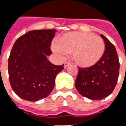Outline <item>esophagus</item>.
Wrapping results in <instances>:
<instances>
[{
  "mask_svg": "<svg viewBox=\"0 0 126 126\" xmlns=\"http://www.w3.org/2000/svg\"><path fill=\"white\" fill-rule=\"evenodd\" d=\"M70 63H69V62H65V63H64V68H67V67H68V66H69V65H70Z\"/></svg>",
  "mask_w": 126,
  "mask_h": 126,
  "instance_id": "1",
  "label": "esophagus"
}]
</instances>
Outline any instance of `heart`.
<instances>
[{"label":"heart","mask_w":126,"mask_h":126,"mask_svg":"<svg viewBox=\"0 0 126 126\" xmlns=\"http://www.w3.org/2000/svg\"><path fill=\"white\" fill-rule=\"evenodd\" d=\"M52 46V50L60 58L66 53H72V59L81 68H87L97 64L103 57L105 50L102 38L92 33L70 32L64 34Z\"/></svg>","instance_id":"heart-1"}]
</instances>
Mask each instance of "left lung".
Masks as SVG:
<instances>
[{"instance_id": "1", "label": "left lung", "mask_w": 126, "mask_h": 126, "mask_svg": "<svg viewBox=\"0 0 126 126\" xmlns=\"http://www.w3.org/2000/svg\"><path fill=\"white\" fill-rule=\"evenodd\" d=\"M105 45L103 57L94 66L79 68L76 88L82 96L91 100H100L112 93L118 79L120 62L113 44L100 35Z\"/></svg>"}]
</instances>
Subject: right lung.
Masks as SVG:
<instances>
[{
    "label": "right lung",
    "instance_id": "add662e5",
    "mask_svg": "<svg viewBox=\"0 0 126 126\" xmlns=\"http://www.w3.org/2000/svg\"><path fill=\"white\" fill-rule=\"evenodd\" d=\"M55 33V30H33L14 44L8 58L9 80L14 93L24 100L37 101L48 96L56 75L64 69V64L56 66L47 60Z\"/></svg>",
    "mask_w": 126,
    "mask_h": 126
}]
</instances>
